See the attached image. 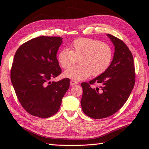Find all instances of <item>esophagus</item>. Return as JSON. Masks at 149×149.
<instances>
[{"label":"esophagus","mask_w":149,"mask_h":149,"mask_svg":"<svg viewBox=\"0 0 149 149\" xmlns=\"http://www.w3.org/2000/svg\"><path fill=\"white\" fill-rule=\"evenodd\" d=\"M77 84H78V83H77V82H76V81H75L74 80H71L70 81V86H74V85Z\"/></svg>","instance_id":"esophagus-1"}]
</instances>
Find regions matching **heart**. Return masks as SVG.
<instances>
[{"label": "heart", "mask_w": 149, "mask_h": 149, "mask_svg": "<svg viewBox=\"0 0 149 149\" xmlns=\"http://www.w3.org/2000/svg\"><path fill=\"white\" fill-rule=\"evenodd\" d=\"M70 50L63 49L58 54V61L64 69L74 66L78 59L79 65L68 70L64 76L74 81L86 79L90 75L98 77L105 72L111 63L113 51L109 44L100 41L79 38L73 40Z\"/></svg>", "instance_id": "b5f03b06"}]
</instances>
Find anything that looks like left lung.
Listing matches in <instances>:
<instances>
[{"label":"left lung","mask_w":149,"mask_h":149,"mask_svg":"<svg viewBox=\"0 0 149 149\" xmlns=\"http://www.w3.org/2000/svg\"><path fill=\"white\" fill-rule=\"evenodd\" d=\"M115 45L113 61L107 70L88 83H82L81 104L84 113L95 119L116 113L124 105L135 84L133 57L122 40L107 34ZM95 84L100 85L95 88Z\"/></svg>","instance_id":"left-lung-1"}]
</instances>
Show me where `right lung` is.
Returning a JSON list of instances; mask_svg holds the SVG:
<instances>
[{
  "label": "right lung",
  "instance_id": "right-lung-1",
  "mask_svg": "<svg viewBox=\"0 0 149 149\" xmlns=\"http://www.w3.org/2000/svg\"><path fill=\"white\" fill-rule=\"evenodd\" d=\"M62 39L37 37L22 44L15 53L11 81L19 102L31 115L46 118L55 115L70 87L68 78L50 82L61 73L56 54Z\"/></svg>",
  "mask_w": 149,
  "mask_h": 149
}]
</instances>
